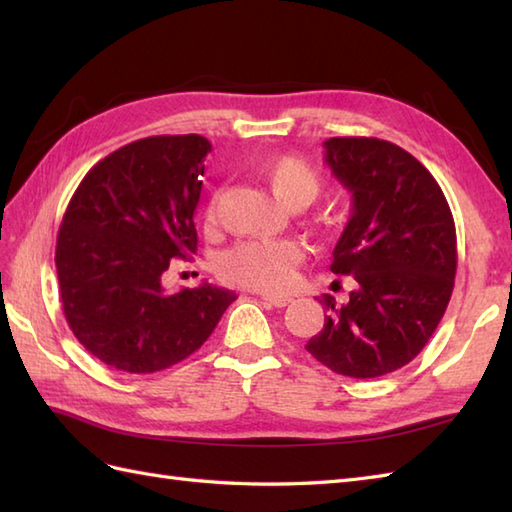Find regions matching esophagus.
I'll list each match as a JSON object with an SVG mask.
<instances>
[{"instance_id": "esophagus-1", "label": "esophagus", "mask_w": 512, "mask_h": 512, "mask_svg": "<svg viewBox=\"0 0 512 512\" xmlns=\"http://www.w3.org/2000/svg\"><path fill=\"white\" fill-rule=\"evenodd\" d=\"M262 299L268 303V306H273V308H286L288 303H290L288 297H275V295H262Z\"/></svg>"}]
</instances>
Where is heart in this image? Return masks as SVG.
Wrapping results in <instances>:
<instances>
[{
	"label": "heart",
	"instance_id": "heart-1",
	"mask_svg": "<svg viewBox=\"0 0 512 512\" xmlns=\"http://www.w3.org/2000/svg\"><path fill=\"white\" fill-rule=\"evenodd\" d=\"M262 178L273 189L279 202L290 209H303L321 193V173L303 158L279 154L268 156L257 165ZM220 211V191H213L204 209V220L209 226L217 222ZM301 259V248L290 239L279 242H242L226 250L220 259V277L228 284L259 290L281 292L288 290L295 279V266Z\"/></svg>",
	"mask_w": 512,
	"mask_h": 512
}]
</instances>
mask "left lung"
Masks as SVG:
<instances>
[{
  "mask_svg": "<svg viewBox=\"0 0 512 512\" xmlns=\"http://www.w3.org/2000/svg\"><path fill=\"white\" fill-rule=\"evenodd\" d=\"M325 162L352 191V215L334 246V275L356 288L343 306L323 295V330L306 350L332 372L376 378L420 354L449 306L458 244L436 178L387 140L345 136L323 143Z\"/></svg>",
  "mask_w": 512,
  "mask_h": 512,
  "instance_id": "obj_1",
  "label": "left lung"
}]
</instances>
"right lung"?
Returning a JSON list of instances; mask_svg holds the SVG:
<instances>
[{
    "label": "right lung",
    "mask_w": 512,
    "mask_h": 512,
    "mask_svg": "<svg viewBox=\"0 0 512 512\" xmlns=\"http://www.w3.org/2000/svg\"><path fill=\"white\" fill-rule=\"evenodd\" d=\"M198 134L129 143L85 173L57 237L63 314L79 343L127 374H154L209 339L233 290L167 292L162 275L198 250L193 213L204 156Z\"/></svg>",
    "instance_id": "obj_1"
}]
</instances>
